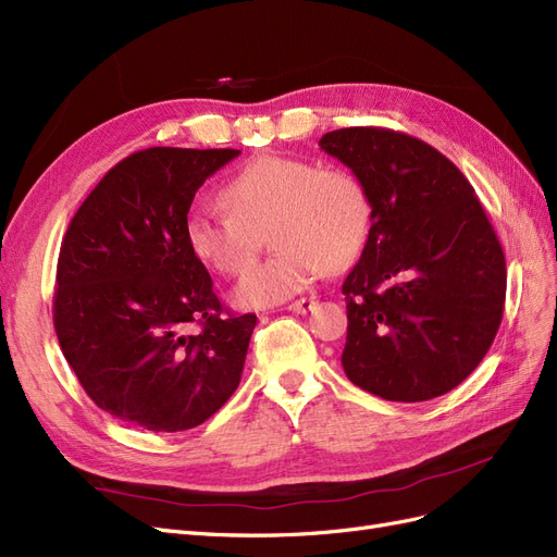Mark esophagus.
<instances>
[{"mask_svg":"<svg viewBox=\"0 0 557 557\" xmlns=\"http://www.w3.org/2000/svg\"><path fill=\"white\" fill-rule=\"evenodd\" d=\"M313 307H315V299H313V297H299V299L290 301V305H288V311L305 315V313H309Z\"/></svg>","mask_w":557,"mask_h":557,"instance_id":"34e87169","label":"esophagus"}]
</instances>
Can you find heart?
<instances>
[{
  "mask_svg": "<svg viewBox=\"0 0 557 557\" xmlns=\"http://www.w3.org/2000/svg\"><path fill=\"white\" fill-rule=\"evenodd\" d=\"M227 209H193L185 244L223 276H239L256 262L262 234L276 250L237 285L246 309H267L309 290L325 274L356 262L372 227V199L344 166L262 153L234 172L221 190Z\"/></svg>",
  "mask_w": 557,
  "mask_h": 557,
  "instance_id": "obj_1",
  "label": "heart"
}]
</instances>
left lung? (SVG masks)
<instances>
[{"instance_id": "left-lung-1", "label": "left lung", "mask_w": 557, "mask_h": 557, "mask_svg": "<svg viewBox=\"0 0 557 557\" xmlns=\"http://www.w3.org/2000/svg\"><path fill=\"white\" fill-rule=\"evenodd\" d=\"M372 199V227L346 295V376L391 401H425L460 385L502 323L507 262L465 174L440 150L383 127L318 141Z\"/></svg>"}]
</instances>
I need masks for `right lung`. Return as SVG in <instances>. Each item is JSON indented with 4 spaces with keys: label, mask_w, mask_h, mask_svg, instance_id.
Listing matches in <instances>:
<instances>
[{
    "label": "right lung",
    "mask_w": 557,
    "mask_h": 557,
    "mask_svg": "<svg viewBox=\"0 0 557 557\" xmlns=\"http://www.w3.org/2000/svg\"><path fill=\"white\" fill-rule=\"evenodd\" d=\"M237 156L166 146L132 153L97 183L64 234L58 342L83 391L123 423L197 428L242 381L258 318L221 305L183 234L199 185Z\"/></svg>",
    "instance_id": "1"
}]
</instances>
